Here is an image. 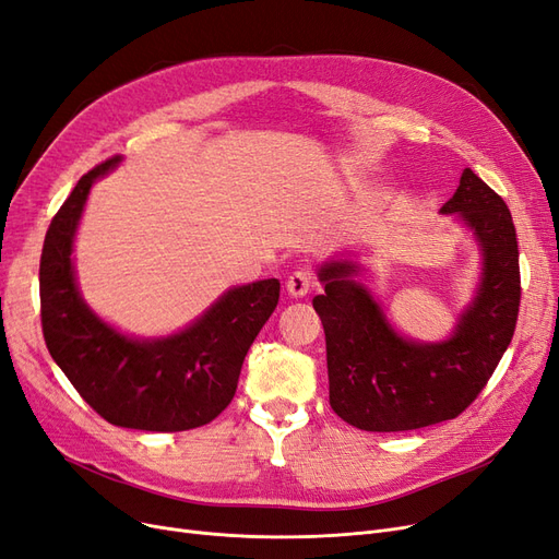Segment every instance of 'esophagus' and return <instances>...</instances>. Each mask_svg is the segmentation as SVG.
Returning <instances> with one entry per match:
<instances>
[{
  "mask_svg": "<svg viewBox=\"0 0 559 559\" xmlns=\"http://www.w3.org/2000/svg\"><path fill=\"white\" fill-rule=\"evenodd\" d=\"M310 284H312V273L307 271V267H298V271L288 277L286 292L294 298H302V296H307V292H310Z\"/></svg>",
  "mask_w": 559,
  "mask_h": 559,
  "instance_id": "esophagus-1",
  "label": "esophagus"
}]
</instances>
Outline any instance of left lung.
<instances>
[{"mask_svg":"<svg viewBox=\"0 0 559 559\" xmlns=\"http://www.w3.org/2000/svg\"><path fill=\"white\" fill-rule=\"evenodd\" d=\"M441 213H457L484 249V280L451 340H402L349 261L319 271L323 294L312 300L323 323L333 412L368 432H402L463 414L486 389L511 344L521 310L518 238L504 199L463 170Z\"/></svg>","mask_w":559,"mask_h":559,"instance_id":"8db88e82","label":"left lung"}]
</instances>
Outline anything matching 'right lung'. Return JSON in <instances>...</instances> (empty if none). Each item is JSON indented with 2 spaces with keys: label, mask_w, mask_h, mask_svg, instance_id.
<instances>
[{
  "label": "right lung",
  "mask_w": 559,
  "mask_h": 559,
  "mask_svg": "<svg viewBox=\"0 0 559 559\" xmlns=\"http://www.w3.org/2000/svg\"><path fill=\"white\" fill-rule=\"evenodd\" d=\"M120 157L87 170L57 210L38 265L41 329L52 360L112 426L182 432L217 418L236 395L242 360L280 300V282L230 288L187 331L129 340L92 314L73 280L71 247L92 182Z\"/></svg>",
  "instance_id": "obj_1"
}]
</instances>
